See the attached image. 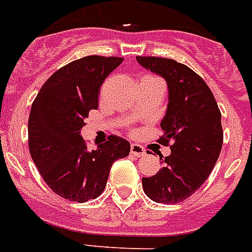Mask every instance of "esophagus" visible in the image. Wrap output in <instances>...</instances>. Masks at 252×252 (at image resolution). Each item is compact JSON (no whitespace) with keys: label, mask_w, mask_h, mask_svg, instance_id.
<instances>
[{"label":"esophagus","mask_w":252,"mask_h":252,"mask_svg":"<svg viewBox=\"0 0 252 252\" xmlns=\"http://www.w3.org/2000/svg\"><path fill=\"white\" fill-rule=\"evenodd\" d=\"M130 154L134 155V157H143L146 154V150L143 149V146L138 145V143H131L130 146Z\"/></svg>","instance_id":"obj_1"}]
</instances>
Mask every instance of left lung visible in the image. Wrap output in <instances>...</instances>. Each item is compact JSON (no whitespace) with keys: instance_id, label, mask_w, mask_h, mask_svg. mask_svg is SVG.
I'll return each instance as SVG.
<instances>
[{"instance_id":"left-lung-1","label":"left lung","mask_w":252,"mask_h":252,"mask_svg":"<svg viewBox=\"0 0 252 252\" xmlns=\"http://www.w3.org/2000/svg\"><path fill=\"white\" fill-rule=\"evenodd\" d=\"M142 67L166 81L169 103L160 121V145L173 141L163 167L142 178L143 191L157 203L173 205L199 189L220 154L223 143L220 111L203 79L189 66L158 57H137Z\"/></svg>"}]
</instances>
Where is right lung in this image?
I'll use <instances>...</instances> for the list:
<instances>
[{"instance_id":"right-lung-1","label":"right lung","mask_w":252,"mask_h":252,"mask_svg":"<svg viewBox=\"0 0 252 252\" xmlns=\"http://www.w3.org/2000/svg\"><path fill=\"white\" fill-rule=\"evenodd\" d=\"M122 61L88 56L70 62L43 83L32 105L30 155L47 186L63 199H95L105 190L113 163L130 153V143L117 135L95 150H89L81 137L83 119L98 109L102 83Z\"/></svg>"}]
</instances>
